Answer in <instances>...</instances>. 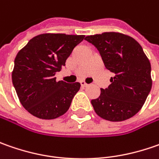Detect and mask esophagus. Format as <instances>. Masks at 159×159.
<instances>
[{
	"mask_svg": "<svg viewBox=\"0 0 159 159\" xmlns=\"http://www.w3.org/2000/svg\"><path fill=\"white\" fill-rule=\"evenodd\" d=\"M80 85H81V87H83V88H86V87L89 86V84H87L85 81H80Z\"/></svg>",
	"mask_w": 159,
	"mask_h": 159,
	"instance_id": "34e87169",
	"label": "esophagus"
}]
</instances>
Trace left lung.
Masks as SVG:
<instances>
[{
  "label": "left lung",
  "instance_id": "1",
  "mask_svg": "<svg viewBox=\"0 0 159 159\" xmlns=\"http://www.w3.org/2000/svg\"><path fill=\"white\" fill-rule=\"evenodd\" d=\"M85 40L98 49L106 69L114 74L111 84L91 101L95 113L113 122L130 119L142 109L152 87L150 60L137 41L125 34L110 32Z\"/></svg>",
  "mask_w": 159,
  "mask_h": 159
}]
</instances>
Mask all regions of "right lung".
I'll return each mask as SVG.
<instances>
[{"instance_id": "right-lung-1", "label": "right lung", "mask_w": 159, "mask_h": 159, "mask_svg": "<svg viewBox=\"0 0 159 159\" xmlns=\"http://www.w3.org/2000/svg\"><path fill=\"white\" fill-rule=\"evenodd\" d=\"M84 37L40 34L17 53L12 82L19 101L28 112L39 119H54L69 110L80 84L57 81L55 74L65 65L66 59Z\"/></svg>"}]
</instances>
